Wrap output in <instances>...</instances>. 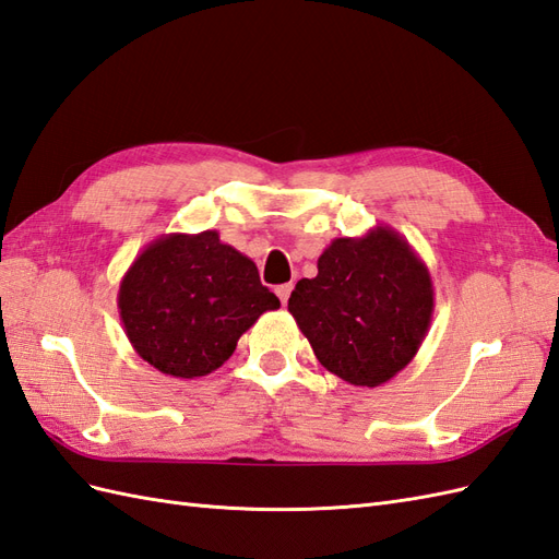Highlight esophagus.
<instances>
[{
  "mask_svg": "<svg viewBox=\"0 0 559 559\" xmlns=\"http://www.w3.org/2000/svg\"><path fill=\"white\" fill-rule=\"evenodd\" d=\"M290 293H293V283H283V285H278V288H276V295H278V299H281L283 305H288Z\"/></svg>",
  "mask_w": 559,
  "mask_h": 559,
  "instance_id": "34e87169",
  "label": "esophagus"
}]
</instances>
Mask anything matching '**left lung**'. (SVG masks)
I'll return each mask as SVG.
<instances>
[{
	"instance_id": "1",
	"label": "left lung",
	"mask_w": 559,
	"mask_h": 559,
	"mask_svg": "<svg viewBox=\"0 0 559 559\" xmlns=\"http://www.w3.org/2000/svg\"><path fill=\"white\" fill-rule=\"evenodd\" d=\"M319 274L297 281L288 311L317 359L356 388H378L418 354L435 311L432 276L390 226L335 238Z\"/></svg>"
}]
</instances>
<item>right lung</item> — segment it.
Listing matches in <instances>:
<instances>
[{"label": "right lung", "mask_w": 559, "mask_h": 559, "mask_svg": "<svg viewBox=\"0 0 559 559\" xmlns=\"http://www.w3.org/2000/svg\"><path fill=\"white\" fill-rule=\"evenodd\" d=\"M278 307L250 257L222 242L217 231L155 238L118 290L120 321L134 352L181 380L217 370L240 335Z\"/></svg>", "instance_id": "add662e5"}]
</instances>
